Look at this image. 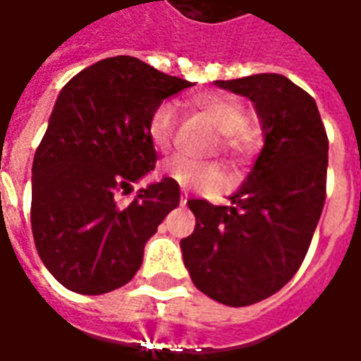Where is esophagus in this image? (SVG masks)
Wrapping results in <instances>:
<instances>
[{"label":"esophagus","mask_w":361,"mask_h":361,"mask_svg":"<svg viewBox=\"0 0 361 361\" xmlns=\"http://www.w3.org/2000/svg\"><path fill=\"white\" fill-rule=\"evenodd\" d=\"M180 204L181 207H185V204H188V191H181L180 193Z\"/></svg>","instance_id":"obj_1"}]
</instances>
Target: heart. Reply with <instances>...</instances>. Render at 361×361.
Listing matches in <instances>:
<instances>
[{"label":"heart","mask_w":361,"mask_h":361,"mask_svg":"<svg viewBox=\"0 0 361 361\" xmlns=\"http://www.w3.org/2000/svg\"><path fill=\"white\" fill-rule=\"evenodd\" d=\"M193 106L209 118L214 129L219 131L220 150L232 162H247L253 158L263 145V135L257 127L247 123V116L240 102L226 96L199 94ZM176 126V108L170 102L158 106L150 114L149 139L157 150L170 147ZM160 173L168 180L176 181L181 188H219L222 183V172L216 164L203 162L185 154H176L160 164Z\"/></svg>","instance_id":"b5f03b06"}]
</instances>
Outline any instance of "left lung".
<instances>
[{
    "instance_id": "left-lung-1",
    "label": "left lung",
    "mask_w": 361,
    "mask_h": 361,
    "mask_svg": "<svg viewBox=\"0 0 361 361\" xmlns=\"http://www.w3.org/2000/svg\"><path fill=\"white\" fill-rule=\"evenodd\" d=\"M214 85L250 98L265 145L230 207L189 199L195 230L180 245L203 294L243 307L276 294L302 265L325 204L329 139L315 100L284 75Z\"/></svg>"
}]
</instances>
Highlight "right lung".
Returning <instances> with one entry per match:
<instances>
[{
	"label": "right lung",
	"instance_id": "obj_1",
	"mask_svg": "<svg viewBox=\"0 0 361 361\" xmlns=\"http://www.w3.org/2000/svg\"><path fill=\"white\" fill-rule=\"evenodd\" d=\"M193 87L131 56L82 69L59 92L32 162L30 224L46 269L67 290L98 295L139 271L145 243L180 204L162 178L129 203L119 191L154 170L150 114Z\"/></svg>",
	"mask_w": 361,
	"mask_h": 361
}]
</instances>
